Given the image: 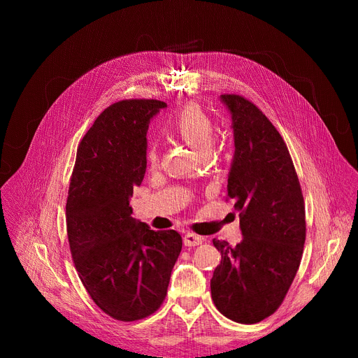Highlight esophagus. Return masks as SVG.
Returning a JSON list of instances; mask_svg holds the SVG:
<instances>
[{"mask_svg":"<svg viewBox=\"0 0 358 358\" xmlns=\"http://www.w3.org/2000/svg\"><path fill=\"white\" fill-rule=\"evenodd\" d=\"M203 242V238L196 235V234H192V232H187L184 235V245L185 247H197L200 245V243Z\"/></svg>","mask_w":358,"mask_h":358,"instance_id":"1","label":"esophagus"}]
</instances>
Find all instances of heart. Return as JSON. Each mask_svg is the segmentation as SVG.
I'll return each instance as SVG.
<instances>
[{"label":"heart","mask_w":358,"mask_h":358,"mask_svg":"<svg viewBox=\"0 0 358 358\" xmlns=\"http://www.w3.org/2000/svg\"><path fill=\"white\" fill-rule=\"evenodd\" d=\"M169 130L182 139L201 157L210 152L215 139V127L209 116L197 106L187 104L169 120ZM146 164L150 169L158 165V152L150 146L146 152Z\"/></svg>","instance_id":"1"}]
</instances>
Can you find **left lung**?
I'll return each instance as SVG.
<instances>
[{
  "label": "left lung",
  "mask_w": 358,
  "mask_h": 358,
  "mask_svg": "<svg viewBox=\"0 0 358 358\" xmlns=\"http://www.w3.org/2000/svg\"><path fill=\"white\" fill-rule=\"evenodd\" d=\"M220 101L232 117L228 197L235 201L243 238L235 247L213 239L222 261L210 290L222 315L257 324L278 309L299 270L305 201L289 149L266 115L236 94H223Z\"/></svg>",
  "instance_id": "1"
}]
</instances>
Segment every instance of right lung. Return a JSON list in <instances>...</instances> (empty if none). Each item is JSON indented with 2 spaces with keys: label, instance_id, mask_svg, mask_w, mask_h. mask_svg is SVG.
<instances>
[{
  "label": "right lung",
  "instance_id": "1",
  "mask_svg": "<svg viewBox=\"0 0 358 358\" xmlns=\"http://www.w3.org/2000/svg\"><path fill=\"white\" fill-rule=\"evenodd\" d=\"M166 103L123 100L107 107L83 138L66 200L75 268L104 313L130 322L164 302L181 252L176 231H152L129 204L146 171L149 122Z\"/></svg>",
  "mask_w": 358,
  "mask_h": 358
}]
</instances>
